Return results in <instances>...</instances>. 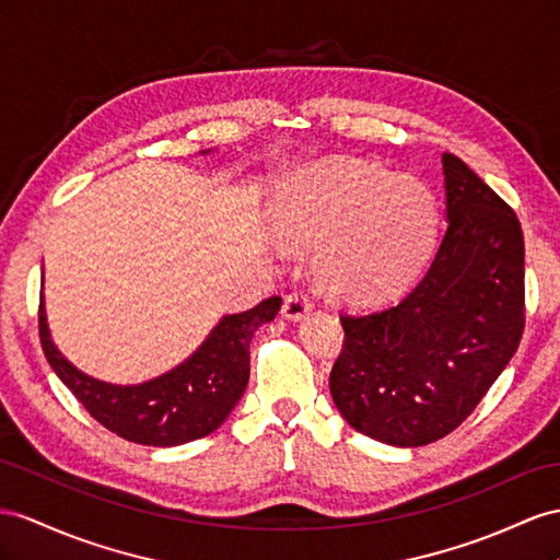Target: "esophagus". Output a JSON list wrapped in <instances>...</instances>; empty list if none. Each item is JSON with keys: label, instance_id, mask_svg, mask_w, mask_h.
Returning <instances> with one entry per match:
<instances>
[{"label": "esophagus", "instance_id": "1", "mask_svg": "<svg viewBox=\"0 0 560 560\" xmlns=\"http://www.w3.org/2000/svg\"><path fill=\"white\" fill-rule=\"evenodd\" d=\"M310 310H312V305H310V300H307L305 293H291L289 298H285L281 314L289 322H303L310 314Z\"/></svg>", "mask_w": 560, "mask_h": 560}]
</instances>
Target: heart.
I'll use <instances>...</instances> for the list:
<instances>
[{"label":"heart","mask_w":560,"mask_h":560,"mask_svg":"<svg viewBox=\"0 0 560 560\" xmlns=\"http://www.w3.org/2000/svg\"><path fill=\"white\" fill-rule=\"evenodd\" d=\"M275 224L293 248L317 255L324 289L352 303H378L417 277L433 246L438 203L419 177L338 158L281 184Z\"/></svg>","instance_id":"obj_1"}]
</instances>
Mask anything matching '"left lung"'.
Instances as JSON below:
<instances>
[{
	"mask_svg": "<svg viewBox=\"0 0 560 560\" xmlns=\"http://www.w3.org/2000/svg\"><path fill=\"white\" fill-rule=\"evenodd\" d=\"M447 229L402 303L340 317L331 371L340 417L393 447L450 435L511 362L525 326V243L515 212L462 158L442 153Z\"/></svg>",
	"mask_w": 560,
	"mask_h": 560,
	"instance_id": "1",
	"label": "left lung"
}]
</instances>
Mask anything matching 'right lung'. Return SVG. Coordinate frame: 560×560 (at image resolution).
I'll return each instance as SVG.
<instances>
[{
	"label": "right lung",
	"mask_w": 560,
	"mask_h": 560,
	"mask_svg": "<svg viewBox=\"0 0 560 560\" xmlns=\"http://www.w3.org/2000/svg\"><path fill=\"white\" fill-rule=\"evenodd\" d=\"M279 310L281 298L275 295L253 310L226 314L182 364L135 385L98 381L66 360L51 340L45 293L39 295V338L56 376L110 433L149 447H177L210 435L229 419L250 378L253 336Z\"/></svg>",
	"instance_id": "obj_1"
}]
</instances>
